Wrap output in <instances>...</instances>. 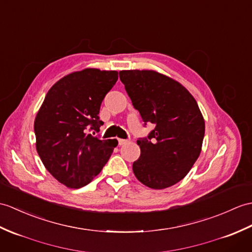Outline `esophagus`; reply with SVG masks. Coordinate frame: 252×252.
<instances>
[{
	"label": "esophagus",
	"instance_id": "obj_1",
	"mask_svg": "<svg viewBox=\"0 0 252 252\" xmlns=\"http://www.w3.org/2000/svg\"><path fill=\"white\" fill-rule=\"evenodd\" d=\"M128 142H130V140H128V139H121V138L118 139V144H119L120 146H124V145L127 144Z\"/></svg>",
	"mask_w": 252,
	"mask_h": 252
}]
</instances>
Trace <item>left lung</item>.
<instances>
[{
    "label": "left lung",
    "instance_id": "1",
    "mask_svg": "<svg viewBox=\"0 0 252 252\" xmlns=\"http://www.w3.org/2000/svg\"><path fill=\"white\" fill-rule=\"evenodd\" d=\"M133 106L154 124L147 137L138 138L140 157L133 172L143 185L165 189L183 179L201 154L205 121L196 101L176 80L155 71H121Z\"/></svg>",
    "mask_w": 252,
    "mask_h": 252
}]
</instances>
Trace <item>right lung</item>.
<instances>
[{
  "label": "right lung",
  "instance_id": "right-lung-1",
  "mask_svg": "<svg viewBox=\"0 0 252 252\" xmlns=\"http://www.w3.org/2000/svg\"><path fill=\"white\" fill-rule=\"evenodd\" d=\"M118 80L117 71L86 68L64 76L47 92L34 121L36 150L59 183L78 189L102 171L118 145L99 139V107Z\"/></svg>",
  "mask_w": 252,
  "mask_h": 252
}]
</instances>
